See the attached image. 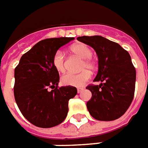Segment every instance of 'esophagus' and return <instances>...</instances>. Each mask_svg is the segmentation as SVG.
Returning a JSON list of instances; mask_svg holds the SVG:
<instances>
[{"instance_id":"1","label":"esophagus","mask_w":148,"mask_h":148,"mask_svg":"<svg viewBox=\"0 0 148 148\" xmlns=\"http://www.w3.org/2000/svg\"><path fill=\"white\" fill-rule=\"evenodd\" d=\"M84 90V88L83 87H80V88H78V93H81L82 91Z\"/></svg>"}]
</instances>
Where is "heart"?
I'll return each instance as SVG.
<instances>
[{
	"label": "heart",
	"instance_id": "1",
	"mask_svg": "<svg viewBox=\"0 0 148 148\" xmlns=\"http://www.w3.org/2000/svg\"><path fill=\"white\" fill-rule=\"evenodd\" d=\"M70 52L74 55L82 59L80 65V70H82L78 74L67 73L61 77V82L63 84L71 87H79L84 85V83L88 81L91 78V71H95L97 69V62L93 59V51L92 49L83 43H79L74 45L70 48ZM53 65L55 69L62 73L66 70V62L65 56L61 51L58 50L54 53L53 57Z\"/></svg>",
	"mask_w": 148,
	"mask_h": 148
}]
</instances>
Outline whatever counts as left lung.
Here are the masks:
<instances>
[{"label": "left lung", "instance_id": "1", "mask_svg": "<svg viewBox=\"0 0 148 148\" xmlns=\"http://www.w3.org/2000/svg\"><path fill=\"white\" fill-rule=\"evenodd\" d=\"M77 40L95 49L99 58L95 82L86 88L91 91L87 107L99 121H113L126 112L134 99L136 70L129 53L117 43L102 36H81Z\"/></svg>", "mask_w": 148, "mask_h": 148}]
</instances>
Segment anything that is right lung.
<instances>
[{"instance_id":"right-lung-1","label":"right lung","mask_w":148,"mask_h":148,"mask_svg":"<svg viewBox=\"0 0 148 148\" xmlns=\"http://www.w3.org/2000/svg\"><path fill=\"white\" fill-rule=\"evenodd\" d=\"M73 40H41L24 53L15 68V101L24 117L36 126L50 128L61 124L67 116L69 100L77 95L75 87H58L60 76L53 65L54 53Z\"/></svg>"}]
</instances>
